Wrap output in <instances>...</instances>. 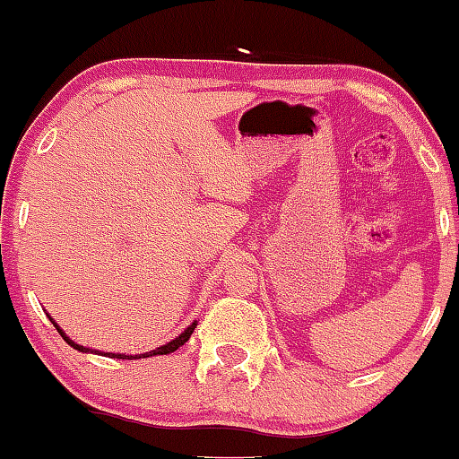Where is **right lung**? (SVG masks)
<instances>
[{"instance_id":"add662e5","label":"right lung","mask_w":459,"mask_h":459,"mask_svg":"<svg viewBox=\"0 0 459 459\" xmlns=\"http://www.w3.org/2000/svg\"><path fill=\"white\" fill-rule=\"evenodd\" d=\"M51 323H54V321H51ZM54 325H56V323H54ZM195 325H197V323H193V325H190L188 329H184V332L179 333V336L175 338V341H171V342H169V344H164V347H158V349H153V351H149V353H141V355H136V359H138V358H149V355H167V353H173L175 349H179V347H182L184 342L188 341V338H190V333H193ZM56 329H58V333H60V336H63L65 341L71 344V347L77 349V351H84V353H86V351H91V349H86V347H82V344H75L74 341H69V338L65 336V332H63V329H60L58 325H56ZM108 358H118V359H126V358H127V359H130V358H134V355H123V353H108Z\"/></svg>"}]
</instances>
